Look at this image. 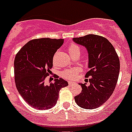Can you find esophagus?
<instances>
[{"label":"esophagus","instance_id":"esophagus-1","mask_svg":"<svg viewBox=\"0 0 132 132\" xmlns=\"http://www.w3.org/2000/svg\"><path fill=\"white\" fill-rule=\"evenodd\" d=\"M68 83H69V84L71 86V85H72V84H74V82H72V81H68Z\"/></svg>","mask_w":132,"mask_h":132}]
</instances>
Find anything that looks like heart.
<instances>
[{
	"label": "heart",
	"mask_w": 132,
	"mask_h": 132,
	"mask_svg": "<svg viewBox=\"0 0 132 132\" xmlns=\"http://www.w3.org/2000/svg\"><path fill=\"white\" fill-rule=\"evenodd\" d=\"M68 52L69 54L71 56L73 55L74 54L80 53V49L78 46H76V44H71L68 48ZM80 69L79 68H69L64 70L61 73V76L66 79H69V80H73L76 78L77 75L78 74Z\"/></svg>",
	"instance_id": "obj_1"
}]
</instances>
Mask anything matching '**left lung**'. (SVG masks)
<instances>
[{
	"label": "left lung",
	"instance_id": "1",
	"mask_svg": "<svg viewBox=\"0 0 132 132\" xmlns=\"http://www.w3.org/2000/svg\"><path fill=\"white\" fill-rule=\"evenodd\" d=\"M73 41L87 50L90 70L86 77H90L88 86L79 83L82 90L75 96V102L84 109H95L104 104L113 93L119 74V59L113 46L104 37L87 35L73 38Z\"/></svg>",
	"mask_w": 132,
	"mask_h": 132
}]
</instances>
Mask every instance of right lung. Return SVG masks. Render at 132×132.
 <instances>
[{"label": "right lung", "instance_id": "1", "mask_svg": "<svg viewBox=\"0 0 132 132\" xmlns=\"http://www.w3.org/2000/svg\"><path fill=\"white\" fill-rule=\"evenodd\" d=\"M64 39L42 38L25 44L14 61L17 89L27 104L37 110H48L55 106L61 88L68 82L56 75L53 83L44 84L53 65V56Z\"/></svg>", "mask_w": 132, "mask_h": 132}]
</instances>
